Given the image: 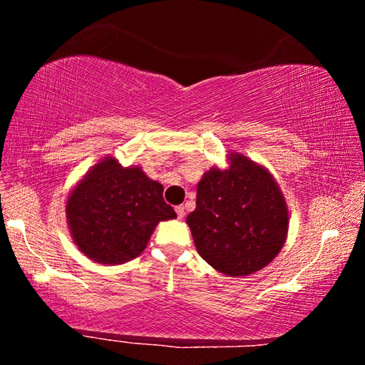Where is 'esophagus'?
Segmentation results:
<instances>
[{"label":"esophagus","instance_id":"esophagus-1","mask_svg":"<svg viewBox=\"0 0 365 365\" xmlns=\"http://www.w3.org/2000/svg\"><path fill=\"white\" fill-rule=\"evenodd\" d=\"M175 212H177V217L178 219H183L185 217V207L183 206H177L175 207Z\"/></svg>","mask_w":365,"mask_h":365}]
</instances>
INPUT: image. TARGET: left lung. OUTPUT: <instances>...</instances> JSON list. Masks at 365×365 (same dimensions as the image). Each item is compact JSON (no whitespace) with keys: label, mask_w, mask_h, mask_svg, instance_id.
<instances>
[{"label":"left lung","mask_w":365,"mask_h":365,"mask_svg":"<svg viewBox=\"0 0 365 365\" xmlns=\"http://www.w3.org/2000/svg\"><path fill=\"white\" fill-rule=\"evenodd\" d=\"M211 168L196 187L187 224L200 256L220 274L245 277L279 255L288 235V206L269 169L240 153Z\"/></svg>","instance_id":"1"}]
</instances>
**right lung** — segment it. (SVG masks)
Returning <instances> with one entry per match:
<instances>
[{
    "instance_id": "right-lung-1",
    "label": "right lung",
    "mask_w": 365,
    "mask_h": 365,
    "mask_svg": "<svg viewBox=\"0 0 365 365\" xmlns=\"http://www.w3.org/2000/svg\"><path fill=\"white\" fill-rule=\"evenodd\" d=\"M163 191V185L138 165L122 168L114 156L103 158L67 196L73 243L98 264L117 265L138 257L159 222L177 217Z\"/></svg>"
}]
</instances>
